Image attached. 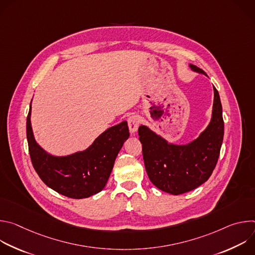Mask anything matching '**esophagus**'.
<instances>
[{
  "label": "esophagus",
  "instance_id": "obj_1",
  "mask_svg": "<svg viewBox=\"0 0 255 255\" xmlns=\"http://www.w3.org/2000/svg\"><path fill=\"white\" fill-rule=\"evenodd\" d=\"M128 126H129V130L131 133H135L139 127V121L137 116L132 115L128 118Z\"/></svg>",
  "mask_w": 255,
  "mask_h": 255
}]
</instances>
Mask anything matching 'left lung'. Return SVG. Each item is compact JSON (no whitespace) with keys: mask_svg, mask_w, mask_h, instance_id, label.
<instances>
[{"mask_svg":"<svg viewBox=\"0 0 255 255\" xmlns=\"http://www.w3.org/2000/svg\"><path fill=\"white\" fill-rule=\"evenodd\" d=\"M190 68L205 75L194 64ZM212 117L206 129L187 144L168 142L149 127L141 125L138 129L142 144L144 165L151 183L159 190L180 195L200 187L211 176L218 158L224 136V121L220 96L216 88Z\"/></svg>","mask_w":255,"mask_h":255,"instance_id":"1","label":"left lung"}]
</instances>
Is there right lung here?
<instances>
[{"label": "right lung", "instance_id": "1", "mask_svg": "<svg viewBox=\"0 0 255 255\" xmlns=\"http://www.w3.org/2000/svg\"><path fill=\"white\" fill-rule=\"evenodd\" d=\"M31 103L26 122L27 141L32 164L43 183L71 199H85L100 193L129 138L127 121L108 128L87 149L58 156L48 153L36 142L31 126Z\"/></svg>", "mask_w": 255, "mask_h": 255}]
</instances>
